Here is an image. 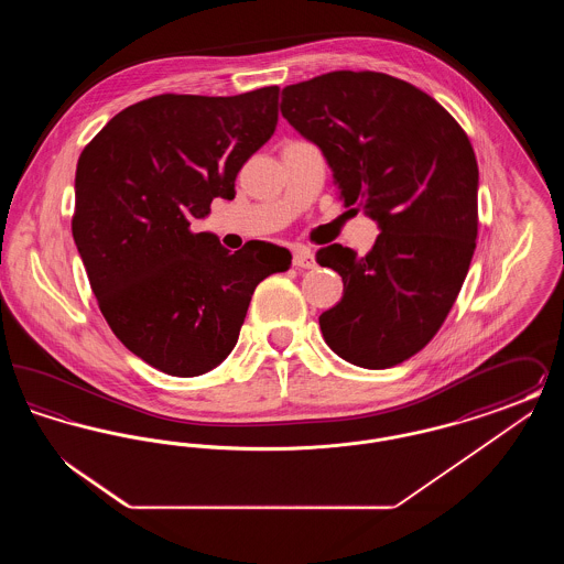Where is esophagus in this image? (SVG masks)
<instances>
[{"mask_svg": "<svg viewBox=\"0 0 564 564\" xmlns=\"http://www.w3.org/2000/svg\"><path fill=\"white\" fill-rule=\"evenodd\" d=\"M294 267L295 269H315V256L311 249L300 247L294 251Z\"/></svg>", "mask_w": 564, "mask_h": 564, "instance_id": "esophagus-1", "label": "esophagus"}]
</instances>
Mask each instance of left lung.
<instances>
[{"label":"left lung","mask_w":564,"mask_h":564,"mask_svg":"<svg viewBox=\"0 0 564 564\" xmlns=\"http://www.w3.org/2000/svg\"><path fill=\"white\" fill-rule=\"evenodd\" d=\"M281 113L322 148L338 196L382 230L364 258L343 245L317 251L345 283L319 317L323 338L359 368H393L430 345L469 270L478 237L469 137L427 93L380 72L285 86Z\"/></svg>","instance_id":"left-lung-1"}]
</instances>
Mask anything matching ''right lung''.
<instances>
[{"instance_id": "add662e5", "label": "right lung", "mask_w": 564, "mask_h": 564, "mask_svg": "<svg viewBox=\"0 0 564 564\" xmlns=\"http://www.w3.org/2000/svg\"><path fill=\"white\" fill-rule=\"evenodd\" d=\"M279 86L237 97L156 95L116 113L82 150L72 232L116 338L164 375L214 370L235 349L251 295L290 269L283 247L230 253L189 221L232 198L274 133Z\"/></svg>"}]
</instances>
